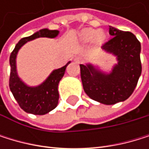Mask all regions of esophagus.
I'll return each instance as SVG.
<instances>
[{
	"label": "esophagus",
	"instance_id": "34e87169",
	"mask_svg": "<svg viewBox=\"0 0 149 149\" xmlns=\"http://www.w3.org/2000/svg\"><path fill=\"white\" fill-rule=\"evenodd\" d=\"M74 61H75L76 62H78V63H82L83 62V61H84V59H83V57L82 56H77V57H75V59H74Z\"/></svg>",
	"mask_w": 149,
	"mask_h": 149
}]
</instances>
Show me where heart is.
<instances>
[{"instance_id":"obj_1","label":"heart","mask_w":149,"mask_h":149,"mask_svg":"<svg viewBox=\"0 0 149 149\" xmlns=\"http://www.w3.org/2000/svg\"><path fill=\"white\" fill-rule=\"evenodd\" d=\"M82 39L86 42H90L93 40H96L97 43H103L105 39V35L102 31H96L92 28H87L82 32Z\"/></svg>"}]
</instances>
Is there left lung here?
Segmentation results:
<instances>
[{
    "label": "left lung",
    "mask_w": 149,
    "mask_h": 149,
    "mask_svg": "<svg viewBox=\"0 0 149 149\" xmlns=\"http://www.w3.org/2000/svg\"><path fill=\"white\" fill-rule=\"evenodd\" d=\"M113 36L102 49L116 56L117 64L110 73H104L91 64H80L83 88L91 99L114 104L128 99L133 93L141 74L140 43L130 32L109 27Z\"/></svg>",
    "instance_id": "1"
}]
</instances>
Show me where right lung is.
I'll use <instances>...</instances> for the list:
<instances>
[{
	"label": "right lung",
	"mask_w": 149,
	"mask_h": 149,
	"mask_svg": "<svg viewBox=\"0 0 149 149\" xmlns=\"http://www.w3.org/2000/svg\"><path fill=\"white\" fill-rule=\"evenodd\" d=\"M58 30H49L47 28H45L30 36L24 37L16 45L10 56V88L14 98L18 102L21 109H23L26 113L36 115H43L54 110L57 106L59 100L58 84L63 77L66 67L70 61H69L65 66L54 70L41 85L37 87H28L19 78L18 73H17V54H18L19 50L26 42L38 37L54 38L58 36Z\"/></svg>",
	"instance_id": "add662e5"
}]
</instances>
